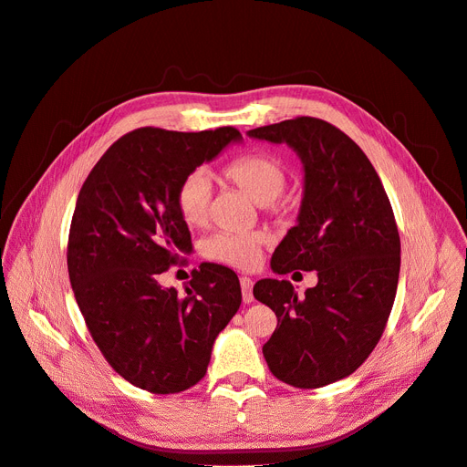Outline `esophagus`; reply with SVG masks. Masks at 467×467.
Instances as JSON below:
<instances>
[{
	"label": "esophagus",
	"instance_id": "obj_1",
	"mask_svg": "<svg viewBox=\"0 0 467 467\" xmlns=\"http://www.w3.org/2000/svg\"><path fill=\"white\" fill-rule=\"evenodd\" d=\"M242 282V294H244V302L251 304L253 302V280L249 276H242L239 278Z\"/></svg>",
	"mask_w": 467,
	"mask_h": 467
}]
</instances>
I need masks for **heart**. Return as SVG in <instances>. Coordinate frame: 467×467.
I'll use <instances>...</instances> for the list:
<instances>
[{"mask_svg": "<svg viewBox=\"0 0 467 467\" xmlns=\"http://www.w3.org/2000/svg\"><path fill=\"white\" fill-rule=\"evenodd\" d=\"M223 177L242 189L253 202L261 206L273 204L288 185L285 163L266 153H247L223 167ZM212 199L210 177L204 171H192L181 179L175 192V206L187 225H202L208 218ZM266 242L265 234H228L220 232L202 244V255L214 263L235 268H249L259 261Z\"/></svg>", "mask_w": 467, "mask_h": 467, "instance_id": "obj_1", "label": "heart"}]
</instances>
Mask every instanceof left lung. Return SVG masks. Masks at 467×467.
<instances>
[{"mask_svg":"<svg viewBox=\"0 0 467 467\" xmlns=\"http://www.w3.org/2000/svg\"><path fill=\"white\" fill-rule=\"evenodd\" d=\"M247 136L286 144L304 167L298 223L275 249L273 273L317 271L304 298L288 280L253 286L278 319L263 355L285 384L323 388L355 372L386 329L401 265L393 210L370 160L333 124L298 117Z\"/></svg>","mask_w":467,"mask_h":467,"instance_id":"8db88e82","label":"left lung"}]
</instances>
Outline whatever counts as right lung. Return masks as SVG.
Segmentation results:
<instances>
[{"mask_svg":"<svg viewBox=\"0 0 467 467\" xmlns=\"http://www.w3.org/2000/svg\"><path fill=\"white\" fill-rule=\"evenodd\" d=\"M242 140L232 126H146L117 140L78 194L69 282L99 350L140 389L167 395L199 384L216 337L242 304L237 275L222 265L202 263L182 296L158 282L192 249L175 206L181 179Z\"/></svg>","mask_w":467,"mask_h":467,"instance_id":"obj_1","label":"right lung"}]
</instances>
